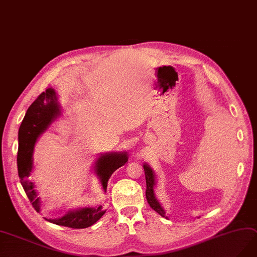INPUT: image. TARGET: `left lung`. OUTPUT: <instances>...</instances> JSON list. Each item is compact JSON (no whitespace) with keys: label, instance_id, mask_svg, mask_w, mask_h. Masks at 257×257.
Returning <instances> with one entry per match:
<instances>
[{"label":"left lung","instance_id":"obj_1","mask_svg":"<svg viewBox=\"0 0 257 257\" xmlns=\"http://www.w3.org/2000/svg\"><path fill=\"white\" fill-rule=\"evenodd\" d=\"M143 167H144L145 178H146V186H147V188H146V199L148 201V204L158 214H160L162 217L167 218V216L165 215L164 208L162 207V205L160 204V202L157 200L156 195H155V186H156L155 172L147 164H144Z\"/></svg>","mask_w":257,"mask_h":257}]
</instances>
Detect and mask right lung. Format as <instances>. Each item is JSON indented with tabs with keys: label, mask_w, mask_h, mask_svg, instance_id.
I'll return each mask as SVG.
<instances>
[{
	"label": "right lung",
	"mask_w": 257,
	"mask_h": 257,
	"mask_svg": "<svg viewBox=\"0 0 257 257\" xmlns=\"http://www.w3.org/2000/svg\"><path fill=\"white\" fill-rule=\"evenodd\" d=\"M60 115V106L57 100L54 89L50 88L41 93L38 98L27 109V112L19 129L18 148V174L24 191L37 212H40V198L38 197L35 184L28 180L33 170V151L37 139L47 129L52 121ZM128 161L127 153H108L98 157L95 162V174L99 178L103 191H107L110 177L116 169L123 166ZM106 213L102 206L82 207L72 210L64 216L56 219H49L50 222L72 227L85 229L94 224ZM47 220V219H46Z\"/></svg>",
	"instance_id": "add662e5"
}]
</instances>
